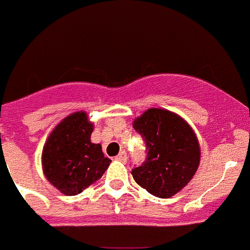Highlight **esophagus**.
Returning <instances> with one entry per match:
<instances>
[{
	"instance_id": "obj_1",
	"label": "esophagus",
	"mask_w": 250,
	"mask_h": 250,
	"mask_svg": "<svg viewBox=\"0 0 250 250\" xmlns=\"http://www.w3.org/2000/svg\"><path fill=\"white\" fill-rule=\"evenodd\" d=\"M116 160L121 161V163H126L127 161V155H126V151H124V150H121L120 154H119L118 156H116Z\"/></svg>"
}]
</instances>
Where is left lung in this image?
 I'll use <instances>...</instances> for the list:
<instances>
[{
    "label": "left lung",
    "instance_id": "left-lung-1",
    "mask_svg": "<svg viewBox=\"0 0 250 250\" xmlns=\"http://www.w3.org/2000/svg\"><path fill=\"white\" fill-rule=\"evenodd\" d=\"M132 126L145 140L146 161L131 175L158 198H171L189 184L200 164V145L193 127L178 114L150 107Z\"/></svg>",
    "mask_w": 250,
    "mask_h": 250
}]
</instances>
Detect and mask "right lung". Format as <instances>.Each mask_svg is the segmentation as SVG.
Masks as SVG:
<instances>
[{"mask_svg":"<svg viewBox=\"0 0 250 250\" xmlns=\"http://www.w3.org/2000/svg\"><path fill=\"white\" fill-rule=\"evenodd\" d=\"M87 112L67 115L50 132L42 149L43 175L65 195H77L98 182L109 167L100 144H94Z\"/></svg>","mask_w":250,"mask_h":250,"instance_id":"obj_1","label":"right lung"}]
</instances>
